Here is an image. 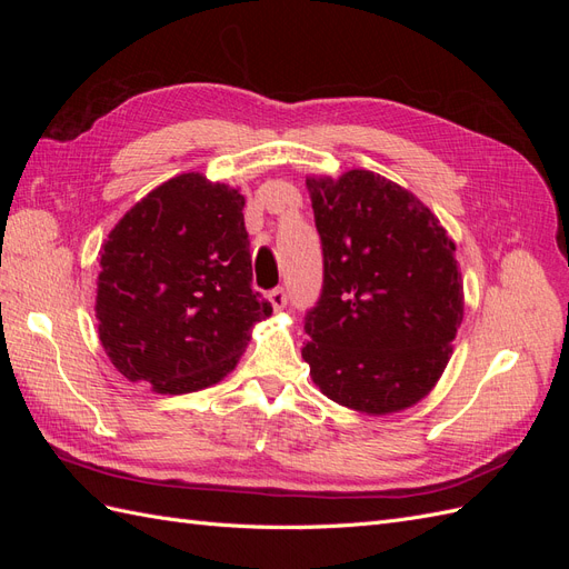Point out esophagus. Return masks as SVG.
Listing matches in <instances>:
<instances>
[{
  "label": "esophagus",
  "instance_id": "esophagus-1",
  "mask_svg": "<svg viewBox=\"0 0 569 569\" xmlns=\"http://www.w3.org/2000/svg\"><path fill=\"white\" fill-rule=\"evenodd\" d=\"M268 301H270V306H272V311H274V313H280L282 308L287 306V295H284V289H282V287H278V289L268 291Z\"/></svg>",
  "mask_w": 569,
  "mask_h": 569
}]
</instances>
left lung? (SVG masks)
I'll list each match as a JSON object with an SVG mask.
<instances>
[{"label": "left lung", "mask_w": 569, "mask_h": 569, "mask_svg": "<svg viewBox=\"0 0 569 569\" xmlns=\"http://www.w3.org/2000/svg\"><path fill=\"white\" fill-rule=\"evenodd\" d=\"M322 239V295L301 356L316 387L366 416L435 389L462 322L456 242L427 206L372 170L308 176Z\"/></svg>", "instance_id": "1"}]
</instances>
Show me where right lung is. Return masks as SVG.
Instances as JSON below:
<instances>
[{"label": "right lung", "mask_w": 569, "mask_h": 569, "mask_svg": "<svg viewBox=\"0 0 569 569\" xmlns=\"http://www.w3.org/2000/svg\"><path fill=\"white\" fill-rule=\"evenodd\" d=\"M244 194L182 173L137 201L99 258L97 330L113 368L159 393L218 385L272 306L251 289Z\"/></svg>", "instance_id": "right-lung-1"}]
</instances>
